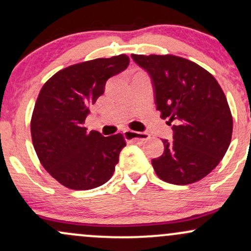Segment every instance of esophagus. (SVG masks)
Returning <instances> with one entry per match:
<instances>
[{"label": "esophagus", "mask_w": 251, "mask_h": 251, "mask_svg": "<svg viewBox=\"0 0 251 251\" xmlns=\"http://www.w3.org/2000/svg\"><path fill=\"white\" fill-rule=\"evenodd\" d=\"M124 137L126 138L127 140H148L150 138V134L146 133V132H135V131H131V129H126L124 131Z\"/></svg>", "instance_id": "1"}]
</instances>
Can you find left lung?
<instances>
[{"instance_id":"left-lung-1","label":"left lung","mask_w":251,"mask_h":251,"mask_svg":"<svg viewBox=\"0 0 251 251\" xmlns=\"http://www.w3.org/2000/svg\"><path fill=\"white\" fill-rule=\"evenodd\" d=\"M131 56L151 77L160 117L174 124V140L163 139L164 153L152 159L155 174L176 185L201 180L231 142L232 117L224 92L208 71L184 57Z\"/></svg>"}]
</instances>
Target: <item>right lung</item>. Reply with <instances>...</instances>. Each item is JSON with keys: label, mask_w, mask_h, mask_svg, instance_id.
<instances>
[{"label": "right lung", "mask_w": 251, "mask_h": 251, "mask_svg": "<svg viewBox=\"0 0 251 251\" xmlns=\"http://www.w3.org/2000/svg\"><path fill=\"white\" fill-rule=\"evenodd\" d=\"M128 62L122 54L76 63L54 74L40 91L30 122L33 145L43 168L66 188L91 190L113 176L126 146L123 134L103 137L83 124L106 81Z\"/></svg>", "instance_id": "add662e5"}]
</instances>
